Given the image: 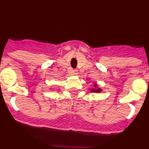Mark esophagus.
<instances>
[{"label": "esophagus", "instance_id": "34e87169", "mask_svg": "<svg viewBox=\"0 0 149 149\" xmlns=\"http://www.w3.org/2000/svg\"><path fill=\"white\" fill-rule=\"evenodd\" d=\"M68 74H69L70 75H77V70H76V69H72V68H70V69L68 70Z\"/></svg>", "mask_w": 149, "mask_h": 149}]
</instances>
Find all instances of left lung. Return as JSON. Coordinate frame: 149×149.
I'll list each match as a JSON object with an SVG mask.
<instances>
[{
  "instance_id": "1",
  "label": "left lung",
  "mask_w": 149,
  "mask_h": 149,
  "mask_svg": "<svg viewBox=\"0 0 149 149\" xmlns=\"http://www.w3.org/2000/svg\"><path fill=\"white\" fill-rule=\"evenodd\" d=\"M90 91L92 93H100L102 92V89L101 88H100L98 86V84H96V83H94V85H93V89H91Z\"/></svg>"
}]
</instances>
